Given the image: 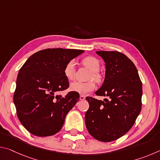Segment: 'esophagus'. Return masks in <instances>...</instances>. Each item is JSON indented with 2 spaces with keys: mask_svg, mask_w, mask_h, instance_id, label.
Listing matches in <instances>:
<instances>
[{
  "mask_svg": "<svg viewBox=\"0 0 160 160\" xmlns=\"http://www.w3.org/2000/svg\"><path fill=\"white\" fill-rule=\"evenodd\" d=\"M85 99V97L83 96V95H80V100H81V101H83V100Z\"/></svg>",
  "mask_w": 160,
  "mask_h": 160,
  "instance_id": "34e87169",
  "label": "esophagus"
}]
</instances>
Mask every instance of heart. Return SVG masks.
<instances>
[{"label": "heart", "instance_id": "b5f03b06", "mask_svg": "<svg viewBox=\"0 0 160 160\" xmlns=\"http://www.w3.org/2000/svg\"><path fill=\"white\" fill-rule=\"evenodd\" d=\"M82 63L92 71L89 77V80L92 79L95 81H99V76L97 72L100 68V63L98 59L92 56H88L83 59ZM75 63L73 60H71L65 66L64 75L68 80H71L73 79L75 76ZM94 88H95V84L92 81L88 82H80L75 81L70 84L69 87L70 91L80 94H87L93 91Z\"/></svg>", "mask_w": 160, "mask_h": 160}]
</instances>
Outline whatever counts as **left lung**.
Listing matches in <instances>:
<instances>
[{
    "label": "left lung",
    "instance_id": "8db88e82",
    "mask_svg": "<svg viewBox=\"0 0 160 160\" xmlns=\"http://www.w3.org/2000/svg\"><path fill=\"white\" fill-rule=\"evenodd\" d=\"M105 63V77L95 94L109 97L98 100L87 97L90 107L85 125L94 138L111 142L125 135L141 111L142 87L133 63L118 51H96Z\"/></svg>",
    "mask_w": 160,
    "mask_h": 160
}]
</instances>
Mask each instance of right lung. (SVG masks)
I'll return each instance as SVG.
<instances>
[{"instance_id": "right-lung-1", "label": "right lung", "mask_w": 160, "mask_h": 160, "mask_svg": "<svg viewBox=\"0 0 160 160\" xmlns=\"http://www.w3.org/2000/svg\"><path fill=\"white\" fill-rule=\"evenodd\" d=\"M83 50L48 48L29 57L19 70L13 102L22 126L36 136H50L63 127L65 118L79 101L80 94L57 92L69 87L66 65Z\"/></svg>"}]
</instances>
